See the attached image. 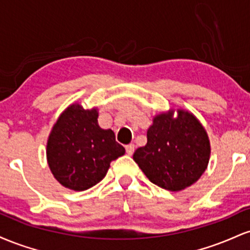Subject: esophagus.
Masks as SVG:
<instances>
[{
	"label": "esophagus",
	"instance_id": "obj_1",
	"mask_svg": "<svg viewBox=\"0 0 250 250\" xmlns=\"http://www.w3.org/2000/svg\"><path fill=\"white\" fill-rule=\"evenodd\" d=\"M134 150H135V146L133 145V143H130V145L125 146V151H127L128 155H133L134 154Z\"/></svg>",
	"mask_w": 250,
	"mask_h": 250
}]
</instances>
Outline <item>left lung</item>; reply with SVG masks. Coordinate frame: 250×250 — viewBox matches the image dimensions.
I'll list each match as a JSON object with an SVG mask.
<instances>
[{
    "label": "left lung",
    "instance_id": "obj_1",
    "mask_svg": "<svg viewBox=\"0 0 250 250\" xmlns=\"http://www.w3.org/2000/svg\"><path fill=\"white\" fill-rule=\"evenodd\" d=\"M210 145L205 128L193 114H161L147 131V145L134 153V161L154 185L171 191L189 187L207 168Z\"/></svg>",
    "mask_w": 250,
    "mask_h": 250
}]
</instances>
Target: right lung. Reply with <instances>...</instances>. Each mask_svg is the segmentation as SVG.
Masks as SVG:
<instances>
[{"label": "right lung", "mask_w": 250, "mask_h": 250, "mask_svg": "<svg viewBox=\"0 0 250 250\" xmlns=\"http://www.w3.org/2000/svg\"><path fill=\"white\" fill-rule=\"evenodd\" d=\"M96 109L71 104L59 117L49 135L47 159L51 173L64 187L76 191L97 185L110 162L125 154L111 129L100 128Z\"/></svg>", "instance_id": "1"}]
</instances>
